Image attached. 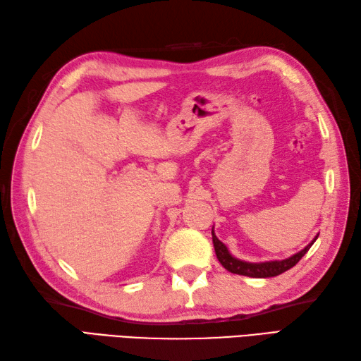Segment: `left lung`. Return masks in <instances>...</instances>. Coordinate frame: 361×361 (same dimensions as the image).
Segmentation results:
<instances>
[{
  "instance_id": "1",
  "label": "left lung",
  "mask_w": 361,
  "mask_h": 361,
  "mask_svg": "<svg viewBox=\"0 0 361 361\" xmlns=\"http://www.w3.org/2000/svg\"><path fill=\"white\" fill-rule=\"evenodd\" d=\"M318 235H316L312 243H308V245L302 249V251L293 254L291 257H288V259L252 263V262H245V260L237 259V257H233L229 252V249H227L224 243L218 240V237L215 235V231L212 229L213 246H215V252H216L219 263H221L223 267L227 271H229V273L240 274V276H247V277H257V279L274 277V276L282 274V273H285V271H288L290 268H293L294 264H296L307 254L308 249L312 247V245L316 241V238H318Z\"/></svg>"
}]
</instances>
